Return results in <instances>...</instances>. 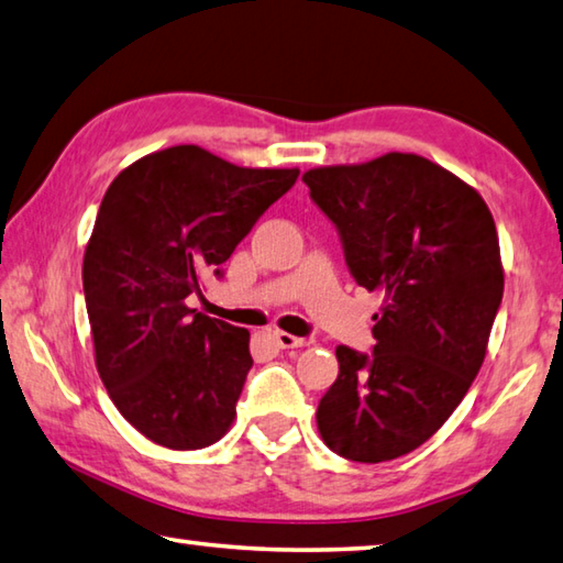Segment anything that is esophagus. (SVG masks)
I'll list each match as a JSON object with an SVG mask.
<instances>
[{
    "mask_svg": "<svg viewBox=\"0 0 563 563\" xmlns=\"http://www.w3.org/2000/svg\"><path fill=\"white\" fill-rule=\"evenodd\" d=\"M275 344H278L280 350H300V346H308L310 342L288 332H275Z\"/></svg>",
    "mask_w": 563,
    "mask_h": 563,
    "instance_id": "34e87169",
    "label": "esophagus"
}]
</instances>
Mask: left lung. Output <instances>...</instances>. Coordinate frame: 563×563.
<instances>
[{"label": "left lung", "mask_w": 563, "mask_h": 563, "mask_svg": "<svg viewBox=\"0 0 563 563\" xmlns=\"http://www.w3.org/2000/svg\"><path fill=\"white\" fill-rule=\"evenodd\" d=\"M302 181L340 229L356 285L384 295L374 354L336 346L317 431L356 463L401 457L451 418L485 362L505 290L495 219L470 184L411 152Z\"/></svg>", "instance_id": "8db88e82"}]
</instances>
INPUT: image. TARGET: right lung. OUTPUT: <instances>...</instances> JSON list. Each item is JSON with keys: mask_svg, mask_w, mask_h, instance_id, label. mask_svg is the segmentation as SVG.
<instances>
[{"mask_svg": "<svg viewBox=\"0 0 563 563\" xmlns=\"http://www.w3.org/2000/svg\"><path fill=\"white\" fill-rule=\"evenodd\" d=\"M298 175L177 145L132 162L108 187L84 255L96 369L152 443L199 451L229 433L253 364L251 332L184 300Z\"/></svg>", "mask_w": 563, "mask_h": 563, "instance_id": "1", "label": "right lung"}]
</instances>
